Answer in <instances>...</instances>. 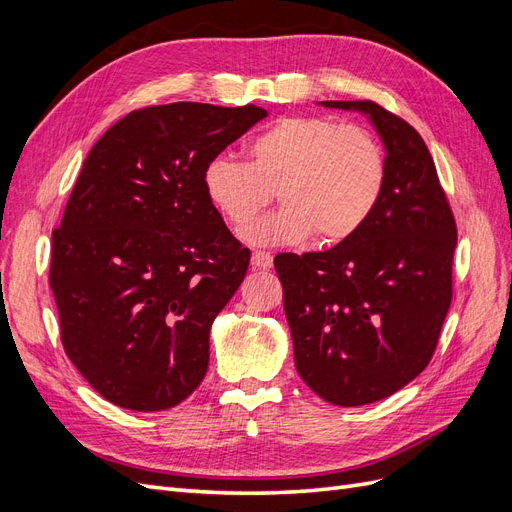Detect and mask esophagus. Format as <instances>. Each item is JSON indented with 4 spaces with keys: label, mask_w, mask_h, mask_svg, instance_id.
Here are the masks:
<instances>
[{
    "label": "esophagus",
    "mask_w": 512,
    "mask_h": 512,
    "mask_svg": "<svg viewBox=\"0 0 512 512\" xmlns=\"http://www.w3.org/2000/svg\"><path fill=\"white\" fill-rule=\"evenodd\" d=\"M252 265L256 269H271L273 267V256L269 252H254L252 254Z\"/></svg>",
    "instance_id": "1"
}]
</instances>
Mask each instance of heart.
<instances>
[{
	"label": "heart",
	"instance_id": "b5f03b06",
	"mask_svg": "<svg viewBox=\"0 0 512 512\" xmlns=\"http://www.w3.org/2000/svg\"><path fill=\"white\" fill-rule=\"evenodd\" d=\"M247 151L250 162L209 160L203 183L237 230L278 192L285 207L243 232L258 247L297 245L312 235L322 245L342 243L367 224L384 194L386 158L376 136L331 117L277 119Z\"/></svg>",
	"mask_w": 512,
	"mask_h": 512
}]
</instances>
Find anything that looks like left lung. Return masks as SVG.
<instances>
[{"label":"left lung","mask_w":512,"mask_h":512,"mask_svg":"<svg viewBox=\"0 0 512 512\" xmlns=\"http://www.w3.org/2000/svg\"><path fill=\"white\" fill-rule=\"evenodd\" d=\"M356 111L380 136L386 185L354 237L327 252L275 256L294 365L333 406H365L427 367L453 299L457 228L431 153L410 123L369 100Z\"/></svg>","instance_id":"1"}]
</instances>
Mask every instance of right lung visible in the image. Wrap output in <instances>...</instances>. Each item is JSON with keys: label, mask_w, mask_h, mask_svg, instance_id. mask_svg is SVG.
Returning a JSON list of instances; mask_svg holds the SVG:
<instances>
[{"label": "right lung", "mask_w": 512, "mask_h": 512, "mask_svg": "<svg viewBox=\"0 0 512 512\" xmlns=\"http://www.w3.org/2000/svg\"><path fill=\"white\" fill-rule=\"evenodd\" d=\"M265 117L254 104L147 106L89 151L53 232L49 280L61 344L111 404L168 410L203 382L211 324L250 265L203 173Z\"/></svg>", "instance_id": "add662e5"}]
</instances>
